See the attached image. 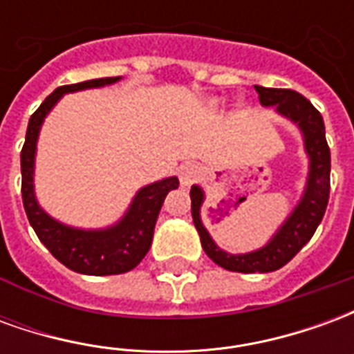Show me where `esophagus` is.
I'll return each instance as SVG.
<instances>
[{"mask_svg":"<svg viewBox=\"0 0 354 354\" xmlns=\"http://www.w3.org/2000/svg\"><path fill=\"white\" fill-rule=\"evenodd\" d=\"M199 174H201V170L197 165L187 162V165H182V167H180V182H182V185L193 184V182L199 178Z\"/></svg>","mask_w":354,"mask_h":354,"instance_id":"obj_1","label":"esophagus"}]
</instances>
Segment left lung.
Here are the masks:
<instances>
[{
  "mask_svg": "<svg viewBox=\"0 0 354 354\" xmlns=\"http://www.w3.org/2000/svg\"><path fill=\"white\" fill-rule=\"evenodd\" d=\"M254 88L263 108H274L279 115L288 119L301 132L309 170L304 193L281 227L261 248L245 254L225 252L216 245L201 218V208L207 199L205 189L201 185H192V216L195 230L199 231L203 250L214 263L237 273H269L286 266L311 241L313 233L322 222L330 197V147L326 144L322 115L311 102L296 91L267 88L260 85H254Z\"/></svg>",
  "mask_w": 354,
  "mask_h": 354,
  "instance_id": "8db88e82",
  "label": "left lung"
}]
</instances>
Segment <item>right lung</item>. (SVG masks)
<instances>
[{"instance_id":"1","label":"right lung","mask_w":354,"mask_h":354,"mask_svg":"<svg viewBox=\"0 0 354 354\" xmlns=\"http://www.w3.org/2000/svg\"><path fill=\"white\" fill-rule=\"evenodd\" d=\"M117 81H121V77H104V80H91L58 87L43 100L34 115L30 117L26 142L20 153L22 203L35 235L68 269L81 274H94V277L127 273L144 260L153 241L155 222L161 212L162 201L169 192L180 185L176 176H170L140 187L132 197L129 208L124 210V214L115 223L98 230H83L58 222L57 218L47 214L39 205L35 197L34 184L35 153H37V140L45 117L49 115L64 94L108 87Z\"/></svg>"}]
</instances>
